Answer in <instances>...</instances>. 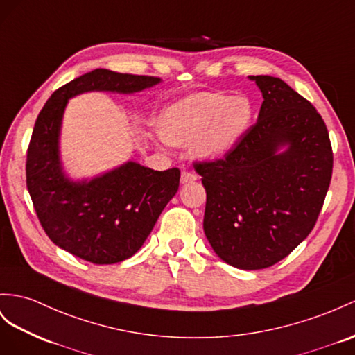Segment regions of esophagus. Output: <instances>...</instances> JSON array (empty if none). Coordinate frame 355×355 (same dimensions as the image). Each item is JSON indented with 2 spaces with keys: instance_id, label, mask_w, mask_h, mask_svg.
Here are the masks:
<instances>
[{
  "instance_id": "1",
  "label": "esophagus",
  "mask_w": 355,
  "mask_h": 355,
  "mask_svg": "<svg viewBox=\"0 0 355 355\" xmlns=\"http://www.w3.org/2000/svg\"><path fill=\"white\" fill-rule=\"evenodd\" d=\"M195 180H196V175L193 174V172H189V171L181 172V183L183 184L190 183V181H195Z\"/></svg>"
}]
</instances>
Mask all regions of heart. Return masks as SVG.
Here are the masks:
<instances>
[{
  "mask_svg": "<svg viewBox=\"0 0 355 355\" xmlns=\"http://www.w3.org/2000/svg\"><path fill=\"white\" fill-rule=\"evenodd\" d=\"M253 105L248 97L198 93L178 100L163 111L160 138L174 147L192 145L193 156L216 160L226 156L248 133Z\"/></svg>",
  "mask_w": 355,
  "mask_h": 355,
  "instance_id": "1",
  "label": "heart"
}]
</instances>
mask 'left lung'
Segmentation results:
<instances>
[{"label":"left lung","mask_w":355,"mask_h":355,"mask_svg":"<svg viewBox=\"0 0 355 355\" xmlns=\"http://www.w3.org/2000/svg\"><path fill=\"white\" fill-rule=\"evenodd\" d=\"M249 79L264 97L258 121L223 159L195 169L207 192L204 232L216 255L232 267L261 270L286 258L313 230L333 151L309 100L279 78Z\"/></svg>","instance_id":"left-lung-1"}]
</instances>
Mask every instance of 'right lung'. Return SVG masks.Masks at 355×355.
I'll return each instance as SVG.
<instances>
[{"label": "right lung", "mask_w": 355, "mask_h": 355, "mask_svg": "<svg viewBox=\"0 0 355 355\" xmlns=\"http://www.w3.org/2000/svg\"><path fill=\"white\" fill-rule=\"evenodd\" d=\"M156 76L96 69L58 88L44 103L26 151V187L48 237L93 264L133 257L180 186V169L154 171L127 162L93 180L71 181L60 160V130L70 97L87 91L138 93Z\"/></svg>", "instance_id": "add662e5"}]
</instances>
